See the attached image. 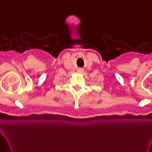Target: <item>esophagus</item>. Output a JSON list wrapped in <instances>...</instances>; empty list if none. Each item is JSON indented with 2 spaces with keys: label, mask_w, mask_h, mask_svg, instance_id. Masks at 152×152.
Segmentation results:
<instances>
[{
  "label": "esophagus",
  "mask_w": 152,
  "mask_h": 152,
  "mask_svg": "<svg viewBox=\"0 0 152 152\" xmlns=\"http://www.w3.org/2000/svg\"><path fill=\"white\" fill-rule=\"evenodd\" d=\"M78 72H80V73L83 72V69H82V68H78Z\"/></svg>",
  "instance_id": "1"
}]
</instances>
